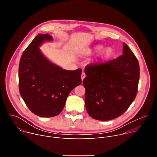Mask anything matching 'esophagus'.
<instances>
[{"label": "esophagus", "instance_id": "1", "mask_svg": "<svg viewBox=\"0 0 157 157\" xmlns=\"http://www.w3.org/2000/svg\"><path fill=\"white\" fill-rule=\"evenodd\" d=\"M85 77H86V75L84 72H82V74H81V79H82V81H83V79H84Z\"/></svg>", "mask_w": 157, "mask_h": 157}]
</instances>
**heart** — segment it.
I'll return each mask as SVG.
<instances>
[{"mask_svg": "<svg viewBox=\"0 0 157 157\" xmlns=\"http://www.w3.org/2000/svg\"><path fill=\"white\" fill-rule=\"evenodd\" d=\"M104 48V47L102 44H97L91 48L86 50L84 53L86 55H92L101 52L95 60L96 64H100L112 59L115 55V52L113 47H107L103 50Z\"/></svg>", "mask_w": 157, "mask_h": 157, "instance_id": "obj_1", "label": "heart"}]
</instances>
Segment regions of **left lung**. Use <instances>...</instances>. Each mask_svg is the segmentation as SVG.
<instances>
[{
	"label": "left lung",
	"mask_w": 157,
	"mask_h": 157,
	"mask_svg": "<svg viewBox=\"0 0 157 157\" xmlns=\"http://www.w3.org/2000/svg\"><path fill=\"white\" fill-rule=\"evenodd\" d=\"M85 105L94 119L109 121L123 114L135 99L139 81V61L125 43L123 55L84 70Z\"/></svg>",
	"instance_id": "8db88e82"
}]
</instances>
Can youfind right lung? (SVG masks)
I'll list each match as a JSON object with an SVG mask.
<instances>
[{"label": "right lung", "instance_id": "add662e5", "mask_svg": "<svg viewBox=\"0 0 157 157\" xmlns=\"http://www.w3.org/2000/svg\"><path fill=\"white\" fill-rule=\"evenodd\" d=\"M53 37L38 34L21 55L18 68L20 94L29 109L41 117L58 115L73 89L81 83V69L66 70L51 62L39 47Z\"/></svg>", "mask_w": 157, "mask_h": 157}]
</instances>
